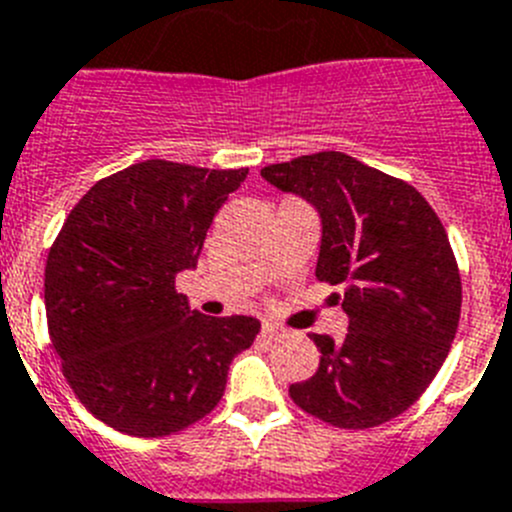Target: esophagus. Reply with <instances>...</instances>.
Here are the masks:
<instances>
[{"label": "esophagus", "instance_id": "esophagus-1", "mask_svg": "<svg viewBox=\"0 0 512 512\" xmlns=\"http://www.w3.org/2000/svg\"><path fill=\"white\" fill-rule=\"evenodd\" d=\"M283 335H286V330H283V327H278V324H273V322L262 324V337H265V340H281Z\"/></svg>", "mask_w": 512, "mask_h": 512}]
</instances>
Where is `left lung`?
<instances>
[{"label":"left lung","instance_id":"1","mask_svg":"<svg viewBox=\"0 0 512 512\" xmlns=\"http://www.w3.org/2000/svg\"><path fill=\"white\" fill-rule=\"evenodd\" d=\"M304 198L322 221L317 278L348 335H311L319 368L291 384L301 410L363 430L402 415L435 379L456 337L461 278L441 219L412 185L342 154L319 151L260 172Z\"/></svg>","mask_w":512,"mask_h":512}]
</instances>
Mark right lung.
<instances>
[{"label":"right lung","instance_id":"right-lung-1","mask_svg":"<svg viewBox=\"0 0 512 512\" xmlns=\"http://www.w3.org/2000/svg\"><path fill=\"white\" fill-rule=\"evenodd\" d=\"M247 170L146 159L95 182L46 262L53 350L79 402L110 428L162 438L219 404L255 317H206L175 291Z\"/></svg>","mask_w":512,"mask_h":512}]
</instances>
